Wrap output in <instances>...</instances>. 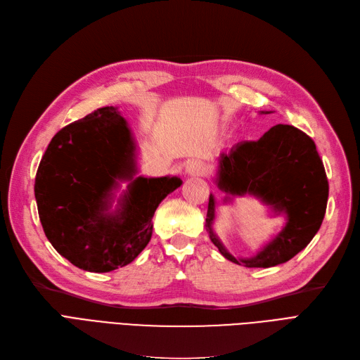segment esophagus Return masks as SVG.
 <instances>
[{
	"mask_svg": "<svg viewBox=\"0 0 360 360\" xmlns=\"http://www.w3.org/2000/svg\"><path fill=\"white\" fill-rule=\"evenodd\" d=\"M187 173L188 175H197V176H203L206 175V166L200 161L193 160L187 165Z\"/></svg>",
	"mask_w": 360,
	"mask_h": 360,
	"instance_id": "esophagus-1",
	"label": "esophagus"
}]
</instances>
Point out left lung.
Here are the masks:
<instances>
[{"label": "left lung", "instance_id": "1", "mask_svg": "<svg viewBox=\"0 0 360 360\" xmlns=\"http://www.w3.org/2000/svg\"><path fill=\"white\" fill-rule=\"evenodd\" d=\"M217 182L230 195H257L276 215H287L285 227L260 252L236 259L214 233L215 199L210 195L206 230L211 240L227 260L247 268H271L293 259L316 236L326 214L329 184L323 161L314 141L293 125L278 124L259 141L219 154Z\"/></svg>", "mask_w": 360, "mask_h": 360}]
</instances>
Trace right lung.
Returning a JSON list of instances; mask_svg holds the SVG:
<instances>
[{"mask_svg":"<svg viewBox=\"0 0 360 360\" xmlns=\"http://www.w3.org/2000/svg\"><path fill=\"white\" fill-rule=\"evenodd\" d=\"M134 150L125 120L106 106L58 131L40 161L34 194L44 235L79 269L100 274L131 263L153 236L158 205L181 187L176 176L134 178ZM118 180L131 184L109 213Z\"/></svg>","mask_w":360,"mask_h":360,"instance_id":"1","label":"right lung"}]
</instances>
